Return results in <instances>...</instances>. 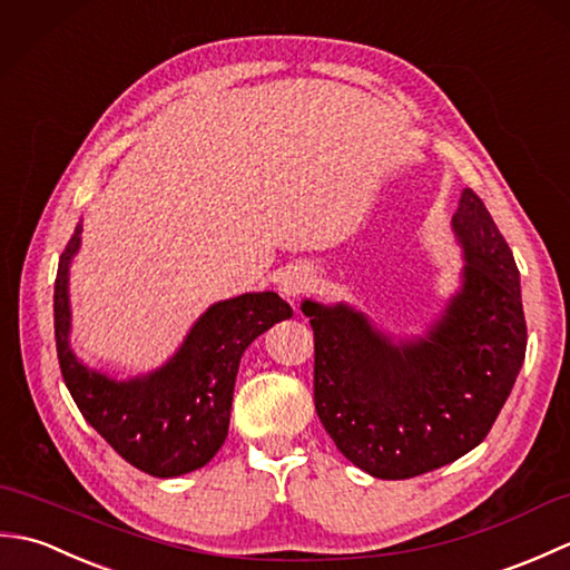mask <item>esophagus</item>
<instances>
[{
    "label": "esophagus",
    "mask_w": 570,
    "mask_h": 570,
    "mask_svg": "<svg viewBox=\"0 0 570 570\" xmlns=\"http://www.w3.org/2000/svg\"><path fill=\"white\" fill-rule=\"evenodd\" d=\"M316 286V276L308 269V266H292L286 269L282 282H278V292H282L288 301H298L304 294L313 292Z\"/></svg>",
    "instance_id": "esophagus-1"
}]
</instances>
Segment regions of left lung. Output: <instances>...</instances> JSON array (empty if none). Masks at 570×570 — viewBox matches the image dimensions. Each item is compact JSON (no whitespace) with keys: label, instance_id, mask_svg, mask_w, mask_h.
<instances>
[{"label":"left lung","instance_id":"obj_1","mask_svg":"<svg viewBox=\"0 0 570 570\" xmlns=\"http://www.w3.org/2000/svg\"><path fill=\"white\" fill-rule=\"evenodd\" d=\"M453 233L463 284L423 335L394 341L347 304H301L316 341V414L337 451L372 478H416L480 445L522 370L517 262L470 188Z\"/></svg>","mask_w":570,"mask_h":570}]
</instances>
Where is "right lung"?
I'll use <instances>...</instances> for the list:
<instances>
[{
  "instance_id": "obj_1",
  "label": "right lung",
  "mask_w": 570,
  "mask_h": 570,
  "mask_svg": "<svg viewBox=\"0 0 570 570\" xmlns=\"http://www.w3.org/2000/svg\"><path fill=\"white\" fill-rule=\"evenodd\" d=\"M80 233L82 225L60 254L53 292L56 350L72 402L129 465L154 478L203 468L227 439L242 353L274 323L292 318V306L274 292L217 301L193 323L166 365L141 377L112 380L70 350L68 272Z\"/></svg>"
}]
</instances>
